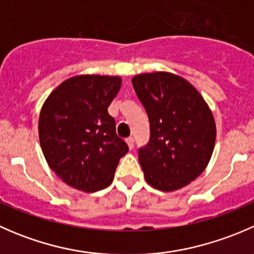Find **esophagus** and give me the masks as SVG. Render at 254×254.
<instances>
[{
	"label": "esophagus",
	"mask_w": 254,
	"mask_h": 254,
	"mask_svg": "<svg viewBox=\"0 0 254 254\" xmlns=\"http://www.w3.org/2000/svg\"><path fill=\"white\" fill-rule=\"evenodd\" d=\"M127 146H129L130 150H131V148L134 147V139H132V137H127Z\"/></svg>",
	"instance_id": "esophagus-1"
}]
</instances>
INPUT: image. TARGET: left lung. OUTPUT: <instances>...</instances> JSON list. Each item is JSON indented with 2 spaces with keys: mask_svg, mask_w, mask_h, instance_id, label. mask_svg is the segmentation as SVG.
<instances>
[{
  "mask_svg": "<svg viewBox=\"0 0 254 254\" xmlns=\"http://www.w3.org/2000/svg\"><path fill=\"white\" fill-rule=\"evenodd\" d=\"M131 82L150 122V141L139 148L146 182L158 190H178L198 178L211 158L212 113L195 87L175 73H141Z\"/></svg>",
  "mask_w": 254,
  "mask_h": 254,
  "instance_id": "obj_1",
  "label": "left lung"
}]
</instances>
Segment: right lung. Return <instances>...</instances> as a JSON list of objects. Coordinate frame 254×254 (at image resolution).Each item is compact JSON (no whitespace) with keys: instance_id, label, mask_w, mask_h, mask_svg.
Wrapping results in <instances>:
<instances>
[{"instance_id":"obj_1","label":"right lung","mask_w":254,"mask_h":254,"mask_svg":"<svg viewBox=\"0 0 254 254\" xmlns=\"http://www.w3.org/2000/svg\"><path fill=\"white\" fill-rule=\"evenodd\" d=\"M120 86L119 76H75L43 104L38 125L43 153L49 167L72 188L87 193L107 188L129 151L108 113Z\"/></svg>"}]
</instances>
